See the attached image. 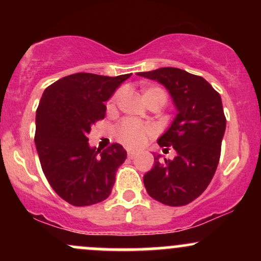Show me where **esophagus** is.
<instances>
[{
    "instance_id": "34e87169",
    "label": "esophagus",
    "mask_w": 261,
    "mask_h": 261,
    "mask_svg": "<svg viewBox=\"0 0 261 261\" xmlns=\"http://www.w3.org/2000/svg\"><path fill=\"white\" fill-rule=\"evenodd\" d=\"M136 153H135V152H131V151H128L127 152V158H130V160H134V158H136Z\"/></svg>"
}]
</instances>
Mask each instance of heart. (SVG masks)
Instances as JSON below:
<instances>
[{
  "mask_svg": "<svg viewBox=\"0 0 261 261\" xmlns=\"http://www.w3.org/2000/svg\"><path fill=\"white\" fill-rule=\"evenodd\" d=\"M121 98V92H116L113 95L112 99L108 101L107 109L108 112H112L115 109L116 104ZM142 98L146 104L151 101H160L164 106L167 101V94L160 87H148L142 91ZM116 137L120 141L122 145L128 148H140L147 142L149 137L153 136V130L146 125L139 124L134 120L122 121L118 127H116Z\"/></svg>",
  "mask_w": 261,
  "mask_h": 261,
  "instance_id": "obj_1",
  "label": "heart"
}]
</instances>
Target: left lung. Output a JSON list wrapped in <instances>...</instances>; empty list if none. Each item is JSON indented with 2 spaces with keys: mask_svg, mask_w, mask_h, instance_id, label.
Returning <instances> with one entry per match:
<instances>
[{
  "mask_svg": "<svg viewBox=\"0 0 261 261\" xmlns=\"http://www.w3.org/2000/svg\"><path fill=\"white\" fill-rule=\"evenodd\" d=\"M137 74L158 81L167 89L178 110L170 127L158 139L168 152L174 148V160L160 162L143 176L152 199L168 206H184L199 197L214 178L226 130L222 100L201 76L175 67H162Z\"/></svg>",
  "mask_w": 261,
  "mask_h": 261,
  "instance_id": "left-lung-1",
  "label": "left lung"
}]
</instances>
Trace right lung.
<instances>
[{"label":"right lung","mask_w":261,"mask_h":261,"mask_svg":"<svg viewBox=\"0 0 261 261\" xmlns=\"http://www.w3.org/2000/svg\"><path fill=\"white\" fill-rule=\"evenodd\" d=\"M130 76L73 73L43 93L35 118L39 161L54 191L71 205H94L112 193L126 151L119 143L103 151L91 148L88 134L106 116L104 101Z\"/></svg>","instance_id":"obj_1"}]
</instances>
